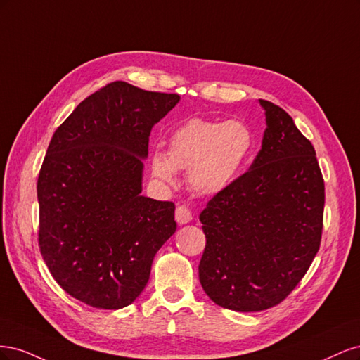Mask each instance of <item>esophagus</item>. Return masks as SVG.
<instances>
[{
    "mask_svg": "<svg viewBox=\"0 0 360 360\" xmlns=\"http://www.w3.org/2000/svg\"><path fill=\"white\" fill-rule=\"evenodd\" d=\"M176 221L179 224H188L192 221V213L186 205H179L176 209Z\"/></svg>",
    "mask_w": 360,
    "mask_h": 360,
    "instance_id": "1",
    "label": "esophagus"
}]
</instances>
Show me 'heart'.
Listing matches in <instances>:
<instances>
[{"label": "heart", "mask_w": 360, "mask_h": 360, "mask_svg": "<svg viewBox=\"0 0 360 360\" xmlns=\"http://www.w3.org/2000/svg\"><path fill=\"white\" fill-rule=\"evenodd\" d=\"M252 146V132L242 122L189 118L171 132L167 155L156 151L151 156V174L163 183H174L176 169H189L193 191L216 195L237 177Z\"/></svg>", "instance_id": "heart-1"}]
</instances>
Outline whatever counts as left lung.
<instances>
[{
	"mask_svg": "<svg viewBox=\"0 0 360 360\" xmlns=\"http://www.w3.org/2000/svg\"><path fill=\"white\" fill-rule=\"evenodd\" d=\"M261 150L249 169L200 214V282L216 304L238 312L276 307L307 274L323 233L324 180L311 141L269 101Z\"/></svg>",
	"mask_w": 360,
	"mask_h": 360,
	"instance_id": "1",
	"label": "left lung"
}]
</instances>
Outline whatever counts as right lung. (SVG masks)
Wrapping results in <instances>:
<instances>
[{
	"mask_svg": "<svg viewBox=\"0 0 360 360\" xmlns=\"http://www.w3.org/2000/svg\"><path fill=\"white\" fill-rule=\"evenodd\" d=\"M180 101L123 81L84 99L53 134L39 180V248L58 285L120 309L147 285L176 233V205L141 195L151 129Z\"/></svg>",
	"mask_w": 360,
	"mask_h": 360,
	"instance_id": "right-lung-1",
	"label": "right lung"
}]
</instances>
